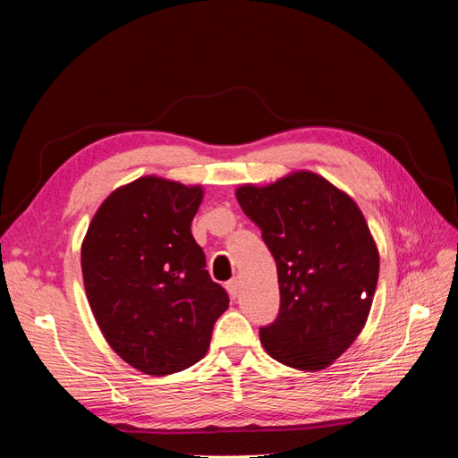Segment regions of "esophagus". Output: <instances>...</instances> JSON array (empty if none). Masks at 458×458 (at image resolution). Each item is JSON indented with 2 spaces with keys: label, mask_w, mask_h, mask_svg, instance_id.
Here are the masks:
<instances>
[{
  "label": "esophagus",
  "mask_w": 458,
  "mask_h": 458,
  "mask_svg": "<svg viewBox=\"0 0 458 458\" xmlns=\"http://www.w3.org/2000/svg\"><path fill=\"white\" fill-rule=\"evenodd\" d=\"M225 288H227V293H229L231 298H237V296H239V279L229 281Z\"/></svg>",
  "instance_id": "obj_1"
}]
</instances>
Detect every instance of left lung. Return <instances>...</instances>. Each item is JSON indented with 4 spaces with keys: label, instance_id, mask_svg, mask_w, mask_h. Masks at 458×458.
Returning <instances> with one entry per match:
<instances>
[{
    "label": "left lung",
    "instance_id": "8db88e82",
    "mask_svg": "<svg viewBox=\"0 0 458 458\" xmlns=\"http://www.w3.org/2000/svg\"><path fill=\"white\" fill-rule=\"evenodd\" d=\"M279 275L281 308L259 328L276 361L321 370L359 336L378 283L380 258L359 206L313 172L237 189Z\"/></svg>",
    "mask_w": 458,
    "mask_h": 458
}]
</instances>
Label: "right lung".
Returning <instances> with one entry per match:
<instances>
[{
  "label": "right lung",
  "instance_id": "add662e5",
  "mask_svg": "<svg viewBox=\"0 0 458 458\" xmlns=\"http://www.w3.org/2000/svg\"><path fill=\"white\" fill-rule=\"evenodd\" d=\"M202 195L200 185L135 179L101 204L81 244L97 325L123 361L152 377L199 363L229 306L191 233Z\"/></svg>",
  "mask_w": 458,
  "mask_h": 458
}]
</instances>
